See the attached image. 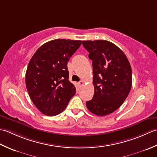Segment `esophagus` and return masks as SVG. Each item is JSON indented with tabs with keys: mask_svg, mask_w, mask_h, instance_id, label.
Returning <instances> with one entry per match:
<instances>
[{
	"mask_svg": "<svg viewBox=\"0 0 157 157\" xmlns=\"http://www.w3.org/2000/svg\"><path fill=\"white\" fill-rule=\"evenodd\" d=\"M78 85H79L80 87H82V86L84 85V81H80L78 82Z\"/></svg>",
	"mask_w": 157,
	"mask_h": 157,
	"instance_id": "1",
	"label": "esophagus"
}]
</instances>
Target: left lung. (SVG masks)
Instances as JSON below:
<instances>
[{"label": "left lung", "instance_id": "1", "mask_svg": "<svg viewBox=\"0 0 157 157\" xmlns=\"http://www.w3.org/2000/svg\"><path fill=\"white\" fill-rule=\"evenodd\" d=\"M82 45L93 62L92 100L86 101L88 110L100 117L119 108L129 95L132 85V68L123 51L108 40H84Z\"/></svg>", "mask_w": 157, "mask_h": 157}]
</instances>
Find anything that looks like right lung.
I'll use <instances>...</instances> for the list:
<instances>
[{"mask_svg": "<svg viewBox=\"0 0 157 157\" xmlns=\"http://www.w3.org/2000/svg\"><path fill=\"white\" fill-rule=\"evenodd\" d=\"M81 40L56 39L40 46L28 63L25 85L31 100L47 116H56L76 94L68 80V62Z\"/></svg>", "mask_w": 157, "mask_h": 157, "instance_id": "add662e5", "label": "right lung"}]
</instances>
